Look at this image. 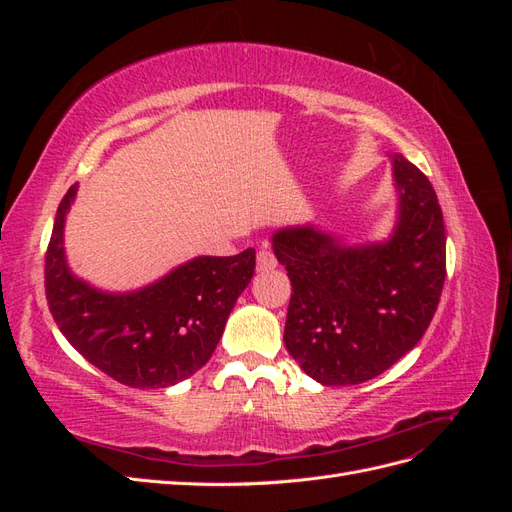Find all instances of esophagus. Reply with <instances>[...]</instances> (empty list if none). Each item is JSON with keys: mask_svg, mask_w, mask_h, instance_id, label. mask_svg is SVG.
I'll return each instance as SVG.
<instances>
[{"mask_svg": "<svg viewBox=\"0 0 512 512\" xmlns=\"http://www.w3.org/2000/svg\"><path fill=\"white\" fill-rule=\"evenodd\" d=\"M277 267V258L273 256L271 250H267V247H262V250H258L256 254V271L265 273V271H273Z\"/></svg>", "mask_w": 512, "mask_h": 512, "instance_id": "1", "label": "esophagus"}]
</instances>
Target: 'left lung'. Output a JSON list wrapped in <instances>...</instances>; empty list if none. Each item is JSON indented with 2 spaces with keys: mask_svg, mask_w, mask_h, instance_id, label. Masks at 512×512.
<instances>
[{
  "mask_svg": "<svg viewBox=\"0 0 512 512\" xmlns=\"http://www.w3.org/2000/svg\"><path fill=\"white\" fill-rule=\"evenodd\" d=\"M391 158L399 205L386 241L350 247L316 226L273 235L292 284L284 344L320 384L380 376L418 344L440 303L446 232L436 190L404 156Z\"/></svg>",
  "mask_w": 512,
  "mask_h": 512,
  "instance_id": "8db88e82",
  "label": "left lung"
}]
</instances>
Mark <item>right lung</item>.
Instances as JSON below:
<instances>
[{
  "instance_id": "1",
  "label": "right lung",
  "mask_w": 512,
  "mask_h": 512,
  "mask_svg": "<svg viewBox=\"0 0 512 512\" xmlns=\"http://www.w3.org/2000/svg\"><path fill=\"white\" fill-rule=\"evenodd\" d=\"M79 185L59 203L44 258L46 301L59 331L106 376L132 389H164L203 367L218 346L256 252L198 256L134 292H104L76 277L64 224Z\"/></svg>"
}]
</instances>
